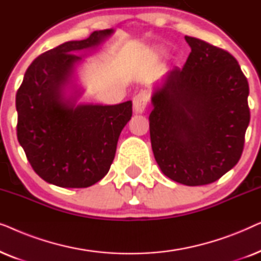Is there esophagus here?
I'll use <instances>...</instances> for the list:
<instances>
[{"label":"esophagus","instance_id":"34e87169","mask_svg":"<svg viewBox=\"0 0 261 261\" xmlns=\"http://www.w3.org/2000/svg\"><path fill=\"white\" fill-rule=\"evenodd\" d=\"M147 101H148V97L145 92L141 91V92H139L138 95H135V97L133 99L135 113H138V114L144 113L146 107H147Z\"/></svg>","mask_w":261,"mask_h":261}]
</instances>
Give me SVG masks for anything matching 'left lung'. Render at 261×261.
<instances>
[{"label": "left lung", "mask_w": 261, "mask_h": 261, "mask_svg": "<svg viewBox=\"0 0 261 261\" xmlns=\"http://www.w3.org/2000/svg\"><path fill=\"white\" fill-rule=\"evenodd\" d=\"M191 47L183 69L173 67L152 96L149 135L160 170L197 187L220 179L244 151L251 114L249 87L229 52L185 37Z\"/></svg>", "instance_id": "1"}]
</instances>
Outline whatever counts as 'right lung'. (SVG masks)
<instances>
[{
	"label": "right lung",
	"mask_w": 261,
	"mask_h": 261,
	"mask_svg": "<svg viewBox=\"0 0 261 261\" xmlns=\"http://www.w3.org/2000/svg\"><path fill=\"white\" fill-rule=\"evenodd\" d=\"M113 33L95 31L35 58L16 92L17 140L35 173L60 188H88L108 173L121 130L132 117V101L115 106L76 105L64 90L74 66Z\"/></svg>",
	"instance_id": "right-lung-1"
}]
</instances>
